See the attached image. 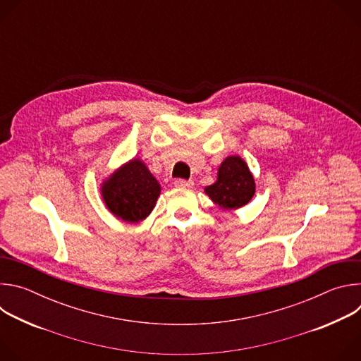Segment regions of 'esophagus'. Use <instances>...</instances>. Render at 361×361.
<instances>
[{"label":"esophagus","instance_id":"1","mask_svg":"<svg viewBox=\"0 0 361 361\" xmlns=\"http://www.w3.org/2000/svg\"><path fill=\"white\" fill-rule=\"evenodd\" d=\"M174 185L178 188H191L194 185V183L191 180H183V178H177L174 180Z\"/></svg>","mask_w":361,"mask_h":361}]
</instances>
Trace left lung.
I'll return each instance as SVG.
<instances>
[{"label":"left lung","mask_w":361,"mask_h":361,"mask_svg":"<svg viewBox=\"0 0 361 361\" xmlns=\"http://www.w3.org/2000/svg\"><path fill=\"white\" fill-rule=\"evenodd\" d=\"M254 192V178L244 160L237 156L227 157L219 169L217 181L205 187V194L227 210L243 207L252 198Z\"/></svg>","instance_id":"left-lung-1"}]
</instances>
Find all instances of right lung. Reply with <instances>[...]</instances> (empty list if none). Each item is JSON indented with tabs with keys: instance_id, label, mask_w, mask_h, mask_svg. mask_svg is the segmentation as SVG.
Segmentation results:
<instances>
[{
	"instance_id": "obj_1",
	"label": "right lung",
	"mask_w": 361,
	"mask_h": 361,
	"mask_svg": "<svg viewBox=\"0 0 361 361\" xmlns=\"http://www.w3.org/2000/svg\"><path fill=\"white\" fill-rule=\"evenodd\" d=\"M160 184L142 161L134 159L110 176L101 187L107 209L127 223L144 220L160 195Z\"/></svg>"
}]
</instances>
